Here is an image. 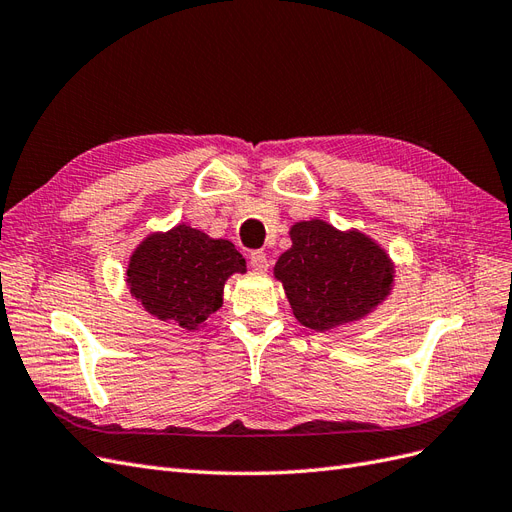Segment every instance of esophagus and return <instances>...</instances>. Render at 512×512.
I'll return each mask as SVG.
<instances>
[{
    "label": "esophagus",
    "instance_id": "1",
    "mask_svg": "<svg viewBox=\"0 0 512 512\" xmlns=\"http://www.w3.org/2000/svg\"><path fill=\"white\" fill-rule=\"evenodd\" d=\"M250 265L254 271H267L269 269V260H267V254L262 250H256L250 254Z\"/></svg>",
    "mask_w": 512,
    "mask_h": 512
}]
</instances>
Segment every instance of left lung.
I'll return each instance as SVG.
<instances>
[{
	"label": "left lung",
	"instance_id": "8db88e82",
	"mask_svg": "<svg viewBox=\"0 0 512 512\" xmlns=\"http://www.w3.org/2000/svg\"><path fill=\"white\" fill-rule=\"evenodd\" d=\"M292 247L275 262L297 320L329 331L369 314L393 284V265L361 232H339L320 220L290 230Z\"/></svg>",
	"mask_w": 512,
	"mask_h": 512
}]
</instances>
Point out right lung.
Returning <instances> with one entry per match:
<instances>
[{"mask_svg":"<svg viewBox=\"0 0 512 512\" xmlns=\"http://www.w3.org/2000/svg\"><path fill=\"white\" fill-rule=\"evenodd\" d=\"M237 271L245 273V258L235 245L181 224L136 247L128 284L145 312L192 331L222 305L224 282Z\"/></svg>","mask_w":512,"mask_h":512,"instance_id":"1","label":"right lung"}]
</instances>
